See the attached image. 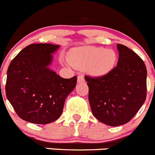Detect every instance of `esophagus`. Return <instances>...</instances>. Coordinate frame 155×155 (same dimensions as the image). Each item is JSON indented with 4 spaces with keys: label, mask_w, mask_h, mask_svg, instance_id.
I'll return each mask as SVG.
<instances>
[{
    "label": "esophagus",
    "mask_w": 155,
    "mask_h": 155,
    "mask_svg": "<svg viewBox=\"0 0 155 155\" xmlns=\"http://www.w3.org/2000/svg\"><path fill=\"white\" fill-rule=\"evenodd\" d=\"M84 76H83L82 74H80V75H78V83H81V82H84Z\"/></svg>",
    "instance_id": "1"
}]
</instances>
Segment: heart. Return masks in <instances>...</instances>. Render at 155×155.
Segmentation results:
<instances>
[{"label": "heart", "instance_id": "b5f03b06", "mask_svg": "<svg viewBox=\"0 0 155 155\" xmlns=\"http://www.w3.org/2000/svg\"><path fill=\"white\" fill-rule=\"evenodd\" d=\"M117 60V53L112 49L94 46L78 47L70 52L68 62L78 69L87 68L94 76L107 74L113 69Z\"/></svg>", "mask_w": 155, "mask_h": 155}]
</instances>
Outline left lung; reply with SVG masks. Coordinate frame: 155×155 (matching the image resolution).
Wrapping results in <instances>:
<instances>
[{
	"label": "left lung",
	"instance_id": "obj_1",
	"mask_svg": "<svg viewBox=\"0 0 155 155\" xmlns=\"http://www.w3.org/2000/svg\"><path fill=\"white\" fill-rule=\"evenodd\" d=\"M117 66L105 75L84 77L93 114L111 127L129 122L143 105L147 93V70L143 60L126 46L117 44Z\"/></svg>",
	"mask_w": 155,
	"mask_h": 155
}]
</instances>
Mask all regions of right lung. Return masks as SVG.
Returning <instances> with one entry per match:
<instances>
[{
	"label": "right lung",
	"mask_w": 155,
	"mask_h": 155,
	"mask_svg": "<svg viewBox=\"0 0 155 155\" xmlns=\"http://www.w3.org/2000/svg\"><path fill=\"white\" fill-rule=\"evenodd\" d=\"M59 45L33 44L21 50L7 69V98L20 118L47 124L62 114L77 76L65 79L48 68Z\"/></svg>",
	"instance_id": "add662e5"
}]
</instances>
